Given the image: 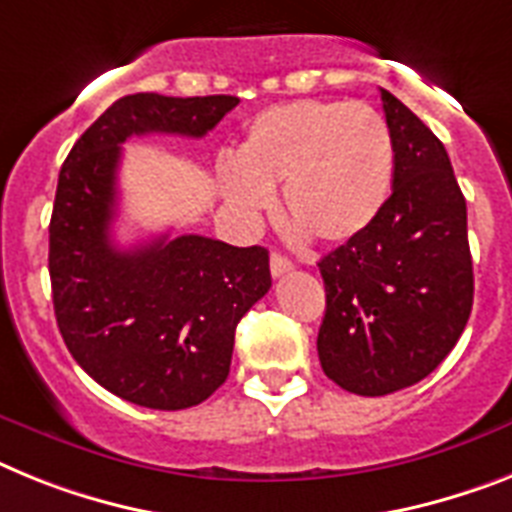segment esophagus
Listing matches in <instances>:
<instances>
[{
    "label": "esophagus",
    "mask_w": 512,
    "mask_h": 512,
    "mask_svg": "<svg viewBox=\"0 0 512 512\" xmlns=\"http://www.w3.org/2000/svg\"><path fill=\"white\" fill-rule=\"evenodd\" d=\"M289 270H294V263H291L289 257L278 255V252H273V255H270V273H273V278L286 276Z\"/></svg>",
    "instance_id": "34e87169"
}]
</instances>
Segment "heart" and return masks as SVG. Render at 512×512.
Returning a JSON list of instances; mask_svg holds the SVG:
<instances>
[{
    "mask_svg": "<svg viewBox=\"0 0 512 512\" xmlns=\"http://www.w3.org/2000/svg\"><path fill=\"white\" fill-rule=\"evenodd\" d=\"M393 137L367 103L291 101L244 127L236 163L221 166V190L236 216L255 221L283 187V213L320 244L367 231L393 182Z\"/></svg>",
    "mask_w": 512,
    "mask_h": 512,
    "instance_id": "b5f03b06",
    "label": "heart"
}]
</instances>
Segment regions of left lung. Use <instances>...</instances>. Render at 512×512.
<instances>
[{
    "label": "left lung",
    "instance_id": "obj_1",
    "mask_svg": "<svg viewBox=\"0 0 512 512\" xmlns=\"http://www.w3.org/2000/svg\"><path fill=\"white\" fill-rule=\"evenodd\" d=\"M393 195L367 231L320 260L322 372L356 395L424 380L453 351L474 304L466 200L448 150L393 93Z\"/></svg>",
    "mask_w": 512,
    "mask_h": 512
}]
</instances>
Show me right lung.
I'll list each match as a JSON object with an SVG mask.
<instances>
[{
  "label": "right lung",
  "instance_id": "add662e5",
  "mask_svg": "<svg viewBox=\"0 0 512 512\" xmlns=\"http://www.w3.org/2000/svg\"><path fill=\"white\" fill-rule=\"evenodd\" d=\"M236 103L124 96L83 132L59 171L49 223L59 333L98 385L145 409H190L221 388L236 325L270 289V263L265 247L200 234L114 247L122 143L150 132L203 137Z\"/></svg>",
  "mask_w": 512,
  "mask_h": 512
}]
</instances>
